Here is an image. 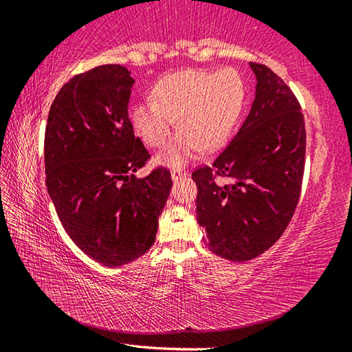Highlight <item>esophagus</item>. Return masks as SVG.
<instances>
[{"mask_svg":"<svg viewBox=\"0 0 352 352\" xmlns=\"http://www.w3.org/2000/svg\"><path fill=\"white\" fill-rule=\"evenodd\" d=\"M188 172L186 170H182V169H174L170 172V175H172V180H178V178H183L184 175H186Z\"/></svg>","mask_w":352,"mask_h":352,"instance_id":"obj_1","label":"esophagus"}]
</instances>
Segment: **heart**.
Segmentation results:
<instances>
[{
    "instance_id": "obj_1",
    "label": "heart",
    "mask_w": 352,
    "mask_h": 352,
    "mask_svg": "<svg viewBox=\"0 0 352 352\" xmlns=\"http://www.w3.org/2000/svg\"><path fill=\"white\" fill-rule=\"evenodd\" d=\"M153 102L135 107L133 126L151 147H164L174 119L180 133L158 162L180 168L192 155L212 151L228 136L242 109L243 83L234 69L180 71L164 76L152 91Z\"/></svg>"
}]
</instances>
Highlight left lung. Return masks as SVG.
<instances>
[{
    "instance_id": "left-lung-1",
    "label": "left lung",
    "mask_w": 352,
    "mask_h": 352,
    "mask_svg": "<svg viewBox=\"0 0 352 352\" xmlns=\"http://www.w3.org/2000/svg\"><path fill=\"white\" fill-rule=\"evenodd\" d=\"M250 67L258 85L247 119L211 164L192 172L206 247L234 262L256 258L283 236L306 163L305 116L294 91L265 65Z\"/></svg>"
}]
</instances>
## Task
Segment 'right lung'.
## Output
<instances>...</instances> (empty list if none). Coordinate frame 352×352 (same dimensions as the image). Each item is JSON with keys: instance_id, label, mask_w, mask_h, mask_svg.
Masks as SVG:
<instances>
[{"instance_id": "add662e5", "label": "right lung", "mask_w": 352, "mask_h": 352, "mask_svg": "<svg viewBox=\"0 0 352 352\" xmlns=\"http://www.w3.org/2000/svg\"><path fill=\"white\" fill-rule=\"evenodd\" d=\"M133 79L121 65H100L65 83L45 130L46 186L65 231L107 267L129 264L153 245L169 197L170 170L144 178L151 153L129 119Z\"/></svg>"}]
</instances>
